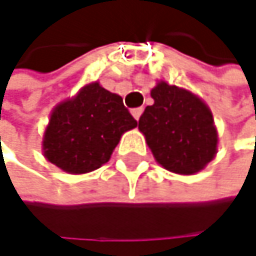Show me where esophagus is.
I'll return each instance as SVG.
<instances>
[{
    "instance_id": "34e87169",
    "label": "esophagus",
    "mask_w": 256,
    "mask_h": 256,
    "mask_svg": "<svg viewBox=\"0 0 256 256\" xmlns=\"http://www.w3.org/2000/svg\"><path fill=\"white\" fill-rule=\"evenodd\" d=\"M141 114H142V108H136V109H132V115H134V118H135L136 121L140 120Z\"/></svg>"
}]
</instances>
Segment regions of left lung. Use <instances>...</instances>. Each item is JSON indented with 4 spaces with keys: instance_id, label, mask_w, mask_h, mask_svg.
I'll list each match as a JSON object with an SVG mask.
<instances>
[{
    "instance_id": "8db88e82",
    "label": "left lung",
    "mask_w": 256,
    "mask_h": 256,
    "mask_svg": "<svg viewBox=\"0 0 256 256\" xmlns=\"http://www.w3.org/2000/svg\"><path fill=\"white\" fill-rule=\"evenodd\" d=\"M154 103L147 106L138 127L164 168L179 174L202 170L217 152V130L208 106L185 89L158 83Z\"/></svg>"
}]
</instances>
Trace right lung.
Listing matches in <instances>:
<instances>
[{"label":"right lung","mask_w":256,"mask_h":256,"mask_svg":"<svg viewBox=\"0 0 256 256\" xmlns=\"http://www.w3.org/2000/svg\"><path fill=\"white\" fill-rule=\"evenodd\" d=\"M136 124L120 96L98 83L88 84L51 114L44 153L64 172H92L109 160L121 135Z\"/></svg>","instance_id":"add662e5"}]
</instances>
